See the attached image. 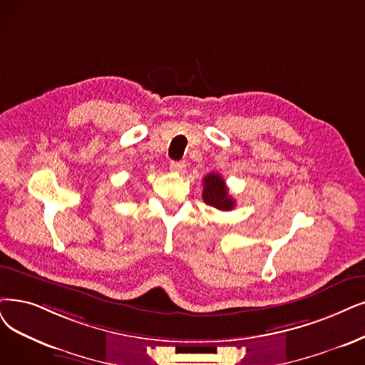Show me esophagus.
<instances>
[{"label":"esophagus","mask_w":365,"mask_h":365,"mask_svg":"<svg viewBox=\"0 0 365 365\" xmlns=\"http://www.w3.org/2000/svg\"><path fill=\"white\" fill-rule=\"evenodd\" d=\"M185 169L184 162H170V170L175 173H182Z\"/></svg>","instance_id":"obj_1"}]
</instances>
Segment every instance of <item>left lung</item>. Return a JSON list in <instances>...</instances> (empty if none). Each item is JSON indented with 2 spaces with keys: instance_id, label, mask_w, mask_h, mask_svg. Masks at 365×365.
Returning a JSON list of instances; mask_svg holds the SVG:
<instances>
[{
  "instance_id": "1",
  "label": "left lung",
  "mask_w": 365,
  "mask_h": 365,
  "mask_svg": "<svg viewBox=\"0 0 365 365\" xmlns=\"http://www.w3.org/2000/svg\"><path fill=\"white\" fill-rule=\"evenodd\" d=\"M203 202L210 207H214L222 211H230L235 207V200L227 192V185L222 175L218 173H208L205 178H203V192H202Z\"/></svg>"
}]
</instances>
